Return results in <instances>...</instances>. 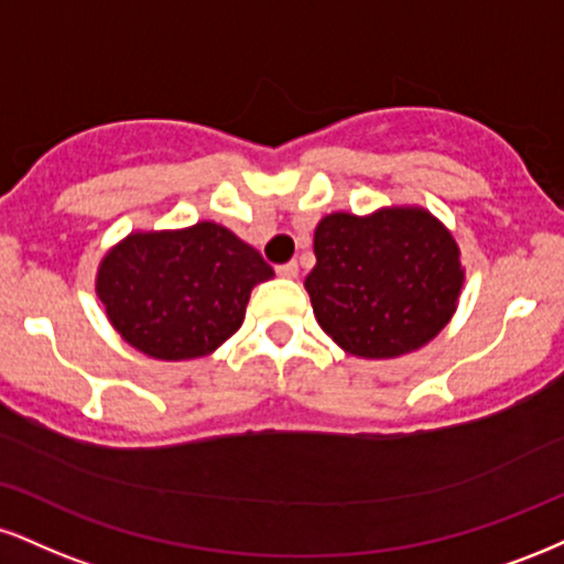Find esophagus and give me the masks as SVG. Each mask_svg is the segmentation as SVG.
<instances>
[{
    "label": "esophagus",
    "instance_id": "obj_1",
    "mask_svg": "<svg viewBox=\"0 0 564 564\" xmlns=\"http://www.w3.org/2000/svg\"><path fill=\"white\" fill-rule=\"evenodd\" d=\"M275 273L281 278H300V264L296 262H286V264H278Z\"/></svg>",
    "mask_w": 564,
    "mask_h": 564
}]
</instances>
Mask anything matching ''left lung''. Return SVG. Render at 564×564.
Masks as SVG:
<instances>
[{"label":"left lung","instance_id":"obj_1","mask_svg":"<svg viewBox=\"0 0 564 564\" xmlns=\"http://www.w3.org/2000/svg\"><path fill=\"white\" fill-rule=\"evenodd\" d=\"M304 278L321 328L347 355L393 359L449 325L465 286L452 230L417 205L330 213L315 228Z\"/></svg>","mask_w":564,"mask_h":564}]
</instances>
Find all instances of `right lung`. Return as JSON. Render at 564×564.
<instances>
[{
	"instance_id": "1",
	"label": "right lung",
	"mask_w": 564,
	"mask_h": 564,
	"mask_svg": "<svg viewBox=\"0 0 564 564\" xmlns=\"http://www.w3.org/2000/svg\"><path fill=\"white\" fill-rule=\"evenodd\" d=\"M273 268L213 220L131 230L99 260L94 291L126 344L162 362L213 355L241 328L257 283Z\"/></svg>"
}]
</instances>
